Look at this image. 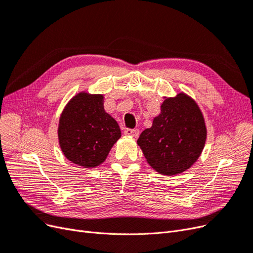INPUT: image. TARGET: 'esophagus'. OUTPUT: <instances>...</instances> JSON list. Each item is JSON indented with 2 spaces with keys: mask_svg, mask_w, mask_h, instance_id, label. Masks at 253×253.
Here are the masks:
<instances>
[{
  "mask_svg": "<svg viewBox=\"0 0 253 253\" xmlns=\"http://www.w3.org/2000/svg\"><path fill=\"white\" fill-rule=\"evenodd\" d=\"M125 134L127 135V136H132V137H138L139 129H137V128H126Z\"/></svg>",
  "mask_w": 253,
  "mask_h": 253,
  "instance_id": "obj_1",
  "label": "esophagus"
}]
</instances>
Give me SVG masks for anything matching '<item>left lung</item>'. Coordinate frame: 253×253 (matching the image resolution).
I'll return each instance as SVG.
<instances>
[{
	"label": "left lung",
	"instance_id": "obj_1",
	"mask_svg": "<svg viewBox=\"0 0 253 253\" xmlns=\"http://www.w3.org/2000/svg\"><path fill=\"white\" fill-rule=\"evenodd\" d=\"M160 111L137 143L153 169L176 175L188 170L200 157L207 138L205 120L195 101L183 93L167 98Z\"/></svg>",
	"mask_w": 253,
	"mask_h": 253
}]
</instances>
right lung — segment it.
<instances>
[{"mask_svg":"<svg viewBox=\"0 0 253 253\" xmlns=\"http://www.w3.org/2000/svg\"><path fill=\"white\" fill-rule=\"evenodd\" d=\"M61 150L83 168L102 164L120 137V127L103 109L102 95L80 93L67 103L59 120Z\"/></svg>","mask_w":253,"mask_h":253,"instance_id":"add662e5","label":"right lung"}]
</instances>
